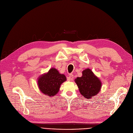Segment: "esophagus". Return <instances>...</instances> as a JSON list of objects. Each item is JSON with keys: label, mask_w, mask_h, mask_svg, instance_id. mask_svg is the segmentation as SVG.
Returning a JSON list of instances; mask_svg holds the SVG:
<instances>
[{"label": "esophagus", "mask_w": 133, "mask_h": 133, "mask_svg": "<svg viewBox=\"0 0 133 133\" xmlns=\"http://www.w3.org/2000/svg\"><path fill=\"white\" fill-rule=\"evenodd\" d=\"M73 78H74L73 75V74H70V76H69L68 78V80H70V81L71 80V81H72V80H73Z\"/></svg>", "instance_id": "1"}]
</instances>
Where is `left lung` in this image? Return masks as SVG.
I'll return each instance as SVG.
<instances>
[{"mask_svg": "<svg viewBox=\"0 0 133 133\" xmlns=\"http://www.w3.org/2000/svg\"><path fill=\"white\" fill-rule=\"evenodd\" d=\"M82 73V77L77 78L75 82L77 84L81 95L86 99L91 98L99 92L101 82L90 69H86Z\"/></svg>", "mask_w": 133, "mask_h": 133, "instance_id": "left-lung-1", "label": "left lung"}]
</instances>
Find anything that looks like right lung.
I'll use <instances>...</instances> for the list:
<instances>
[{
    "mask_svg": "<svg viewBox=\"0 0 133 133\" xmlns=\"http://www.w3.org/2000/svg\"><path fill=\"white\" fill-rule=\"evenodd\" d=\"M66 80L65 75L59 73L58 71L53 68L38 78V85L43 94L50 97L59 92L61 84Z\"/></svg>",
    "mask_w": 133,
    "mask_h": 133,
    "instance_id": "1",
    "label": "right lung"
}]
</instances>
